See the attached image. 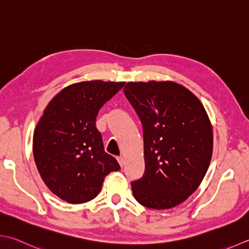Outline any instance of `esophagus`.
Listing matches in <instances>:
<instances>
[{
	"instance_id": "1",
	"label": "esophagus",
	"mask_w": 249,
	"mask_h": 249,
	"mask_svg": "<svg viewBox=\"0 0 249 249\" xmlns=\"http://www.w3.org/2000/svg\"><path fill=\"white\" fill-rule=\"evenodd\" d=\"M118 162H119V164L121 165V166L123 167V165H124V158H123V157H119V158H118Z\"/></svg>"
}]
</instances>
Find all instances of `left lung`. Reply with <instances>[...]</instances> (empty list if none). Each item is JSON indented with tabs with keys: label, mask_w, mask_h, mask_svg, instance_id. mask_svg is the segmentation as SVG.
<instances>
[{
	"label": "left lung",
	"mask_w": 249,
	"mask_h": 249,
	"mask_svg": "<svg viewBox=\"0 0 249 249\" xmlns=\"http://www.w3.org/2000/svg\"><path fill=\"white\" fill-rule=\"evenodd\" d=\"M124 94L143 128L144 174L131 182L139 204L153 209L179 205L196 191L213 155V126L204 106L173 81L128 82Z\"/></svg>",
	"instance_id": "obj_1"
}]
</instances>
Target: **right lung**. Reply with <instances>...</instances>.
<instances>
[{
	"label": "right lung",
	"mask_w": 249,
	"mask_h": 249,
	"mask_svg": "<svg viewBox=\"0 0 249 249\" xmlns=\"http://www.w3.org/2000/svg\"><path fill=\"white\" fill-rule=\"evenodd\" d=\"M125 82L85 81L61 89L47 105L33 134V157L47 188L62 201L82 204L98 196L120 165L105 151L96 118Z\"/></svg>",
	"instance_id": "right-lung-1"
}]
</instances>
